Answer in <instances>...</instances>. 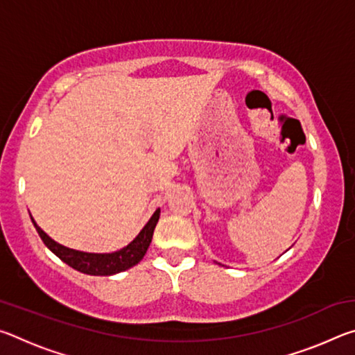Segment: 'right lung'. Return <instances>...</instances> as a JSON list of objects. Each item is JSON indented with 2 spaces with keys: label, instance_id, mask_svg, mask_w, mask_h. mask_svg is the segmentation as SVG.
Wrapping results in <instances>:
<instances>
[{
  "label": "right lung",
  "instance_id": "add662e5",
  "mask_svg": "<svg viewBox=\"0 0 355 355\" xmlns=\"http://www.w3.org/2000/svg\"><path fill=\"white\" fill-rule=\"evenodd\" d=\"M159 213L161 209L158 208L152 214V218L148 219L147 224L144 225L142 230L137 233V236L128 245H125V248L120 250L110 252V254H92V252H81L65 248V245L56 243L55 239L48 236L46 233L35 224L33 216L31 220L46 248L56 257L61 258L64 263H67L69 266L89 275H114L127 271V269L136 266V264L142 260L150 243H152L153 230L156 224H158Z\"/></svg>",
  "mask_w": 355,
  "mask_h": 355
}]
</instances>
